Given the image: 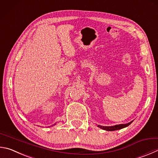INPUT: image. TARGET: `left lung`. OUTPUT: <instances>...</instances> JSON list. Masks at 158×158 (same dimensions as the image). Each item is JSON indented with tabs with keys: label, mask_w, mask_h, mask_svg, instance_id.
Returning a JSON list of instances; mask_svg holds the SVG:
<instances>
[{
	"label": "left lung",
	"mask_w": 158,
	"mask_h": 158,
	"mask_svg": "<svg viewBox=\"0 0 158 158\" xmlns=\"http://www.w3.org/2000/svg\"><path fill=\"white\" fill-rule=\"evenodd\" d=\"M133 122V121H132ZM132 122L128 123V124H119V125H115V126H113V127H102V126H98V127L100 128L104 129V130L106 131H116V130H119V129H122L123 128H125L128 127V126L130 125Z\"/></svg>",
	"instance_id": "obj_1"
}]
</instances>
